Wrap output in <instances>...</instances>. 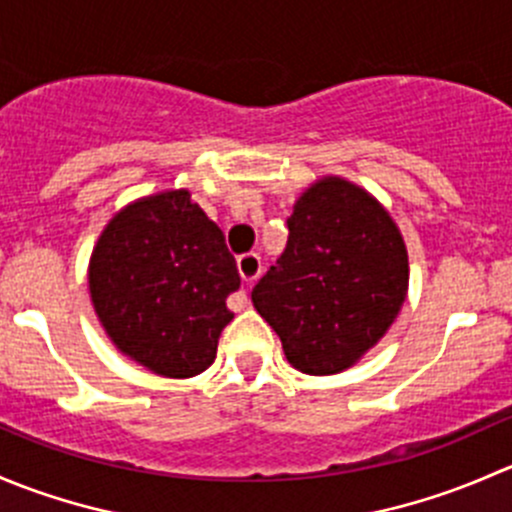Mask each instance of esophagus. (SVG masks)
Listing matches in <instances>:
<instances>
[{
	"mask_svg": "<svg viewBox=\"0 0 512 512\" xmlns=\"http://www.w3.org/2000/svg\"><path fill=\"white\" fill-rule=\"evenodd\" d=\"M237 270H240V277L247 282V285H250V282H255L262 272L260 255H255V252L240 255L237 257ZM237 299H240V307H247V294H240Z\"/></svg>",
	"mask_w": 512,
	"mask_h": 512,
	"instance_id": "esophagus-1",
	"label": "esophagus"
}]
</instances>
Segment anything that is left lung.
Wrapping results in <instances>:
<instances>
[{"label": "left lung", "instance_id": "obj_1", "mask_svg": "<svg viewBox=\"0 0 512 512\" xmlns=\"http://www.w3.org/2000/svg\"><path fill=\"white\" fill-rule=\"evenodd\" d=\"M280 260L252 304L294 369H349L394 324L409 289V252L384 205L344 178L317 180L294 203Z\"/></svg>", "mask_w": 512, "mask_h": 512}]
</instances>
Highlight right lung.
<instances>
[{"instance_id": "add662e5", "label": "right lung", "mask_w": 512, "mask_h": 512, "mask_svg": "<svg viewBox=\"0 0 512 512\" xmlns=\"http://www.w3.org/2000/svg\"><path fill=\"white\" fill-rule=\"evenodd\" d=\"M240 287L225 235L188 190L118 210L89 262L91 302L121 354L168 379H190L218 354Z\"/></svg>"}]
</instances>
